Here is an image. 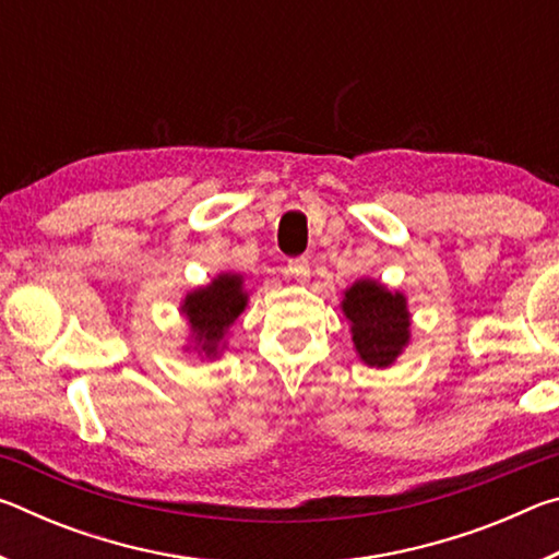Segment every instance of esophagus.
Instances as JSON below:
<instances>
[{"label": "esophagus", "instance_id": "obj_1", "mask_svg": "<svg viewBox=\"0 0 559 559\" xmlns=\"http://www.w3.org/2000/svg\"><path fill=\"white\" fill-rule=\"evenodd\" d=\"M286 273H288V276H290L293 281H296V283H308V278H310V263H308V259L290 261Z\"/></svg>", "mask_w": 559, "mask_h": 559}]
</instances>
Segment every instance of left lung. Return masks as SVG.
<instances>
[{
  "label": "left lung",
  "mask_w": 559,
  "mask_h": 559,
  "mask_svg": "<svg viewBox=\"0 0 559 559\" xmlns=\"http://www.w3.org/2000/svg\"><path fill=\"white\" fill-rule=\"evenodd\" d=\"M340 310L349 323L353 347L367 367H392L412 343V313L402 290L362 276L343 290Z\"/></svg>",
  "instance_id": "left-lung-1"
}]
</instances>
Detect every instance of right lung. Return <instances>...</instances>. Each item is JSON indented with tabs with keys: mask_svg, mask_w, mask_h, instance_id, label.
Instances as JSON below:
<instances>
[{
	"mask_svg": "<svg viewBox=\"0 0 559 559\" xmlns=\"http://www.w3.org/2000/svg\"><path fill=\"white\" fill-rule=\"evenodd\" d=\"M251 290L246 288L241 273L222 271L206 286L185 293L179 302V313L187 320L185 353L200 359H219L229 345L231 325L236 323L246 306Z\"/></svg>",
	"mask_w": 559,
	"mask_h": 559,
	"instance_id": "right-lung-1",
	"label": "right lung"
}]
</instances>
